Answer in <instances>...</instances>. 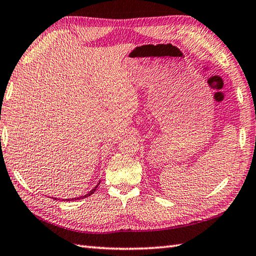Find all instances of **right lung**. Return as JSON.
Listing matches in <instances>:
<instances>
[{
    "instance_id": "1",
    "label": "right lung",
    "mask_w": 256,
    "mask_h": 256,
    "mask_svg": "<svg viewBox=\"0 0 256 256\" xmlns=\"http://www.w3.org/2000/svg\"><path fill=\"white\" fill-rule=\"evenodd\" d=\"M100 183H101V181H100V182L98 183L96 186H95L94 188H92L91 191H90L88 194L83 195V196H81V198H65V200H63V201H75V200H82V198H88V196H90V195H92V194L95 192V190L98 188V185H100ZM54 200H56V198H54Z\"/></svg>"
}]
</instances>
